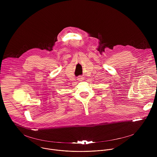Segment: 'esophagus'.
I'll list each match as a JSON object with an SVG mask.
<instances>
[{"mask_svg": "<svg viewBox=\"0 0 157 157\" xmlns=\"http://www.w3.org/2000/svg\"><path fill=\"white\" fill-rule=\"evenodd\" d=\"M78 80L79 81H82V80H83V77H82V76H79V77L78 78Z\"/></svg>", "mask_w": 157, "mask_h": 157, "instance_id": "34e87169", "label": "esophagus"}]
</instances>
